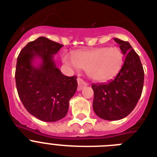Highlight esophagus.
<instances>
[{
	"mask_svg": "<svg viewBox=\"0 0 157 157\" xmlns=\"http://www.w3.org/2000/svg\"><path fill=\"white\" fill-rule=\"evenodd\" d=\"M77 82H78V87H77V90H81L85 86H87V83H86V81H84V80H82L81 78H80V77L77 78Z\"/></svg>",
	"mask_w": 157,
	"mask_h": 157,
	"instance_id": "1",
	"label": "esophagus"
}]
</instances>
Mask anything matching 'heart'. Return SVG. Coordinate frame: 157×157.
<instances>
[{
  "mask_svg": "<svg viewBox=\"0 0 157 157\" xmlns=\"http://www.w3.org/2000/svg\"><path fill=\"white\" fill-rule=\"evenodd\" d=\"M123 54L118 47H102L89 50H81L72 54V57L65 54L64 63L72 67L86 70L90 79L105 81L118 73L123 64Z\"/></svg>",
  "mask_w": 157,
  "mask_h": 157,
  "instance_id": "obj_1",
  "label": "heart"
}]
</instances>
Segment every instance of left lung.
I'll return each instance as SVG.
<instances>
[{
	"label": "left lung",
	"instance_id": "obj_1",
	"mask_svg": "<svg viewBox=\"0 0 157 157\" xmlns=\"http://www.w3.org/2000/svg\"><path fill=\"white\" fill-rule=\"evenodd\" d=\"M124 55L116 77L107 83L93 84V109L98 117L117 121L134 109L144 88V71L139 56L128 41L114 38Z\"/></svg>",
	"mask_w": 157,
	"mask_h": 157
}]
</instances>
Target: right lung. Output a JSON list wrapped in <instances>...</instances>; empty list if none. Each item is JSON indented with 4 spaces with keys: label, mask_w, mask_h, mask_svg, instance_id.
Wrapping results in <instances>:
<instances>
[{
    "label": "right lung",
    "mask_w": 157,
    "mask_h": 157,
    "mask_svg": "<svg viewBox=\"0 0 157 157\" xmlns=\"http://www.w3.org/2000/svg\"><path fill=\"white\" fill-rule=\"evenodd\" d=\"M63 46L40 36L28 43L17 59L15 81L19 98L30 114L43 121L63 118L77 88V77L63 75L54 61V55ZM37 58L41 63L35 65Z\"/></svg>",
    "instance_id": "1"
}]
</instances>
